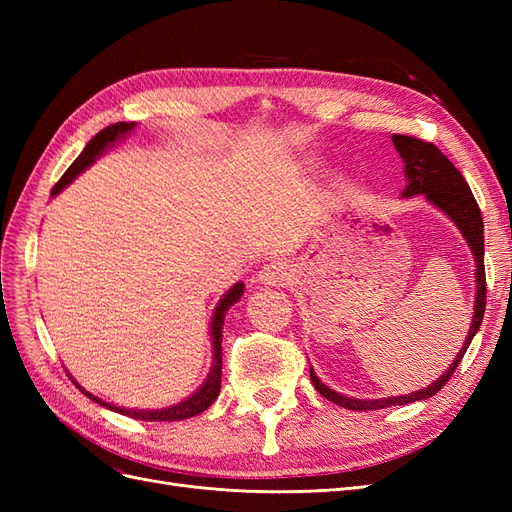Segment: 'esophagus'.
Here are the masks:
<instances>
[{
  "label": "esophagus",
  "mask_w": 512,
  "mask_h": 512,
  "mask_svg": "<svg viewBox=\"0 0 512 512\" xmlns=\"http://www.w3.org/2000/svg\"><path fill=\"white\" fill-rule=\"evenodd\" d=\"M258 282L265 286H284L288 282V271L284 262H267V265L258 271Z\"/></svg>",
  "instance_id": "34e87169"
}]
</instances>
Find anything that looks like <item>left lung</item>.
Segmentation results:
<instances>
[{"mask_svg": "<svg viewBox=\"0 0 512 512\" xmlns=\"http://www.w3.org/2000/svg\"><path fill=\"white\" fill-rule=\"evenodd\" d=\"M393 145L399 151L401 160L406 162V177L408 185L404 190V198L416 196V194H425L431 205H436L440 211H444L448 218L455 222V226L461 230L463 239L468 241L470 250L474 254L476 262V301H474V316L470 324V333L463 342V348L457 352L455 361L451 363L444 374L431 382L427 389L414 391L410 395H399V397H384V399H354L339 395L333 389H329L327 384H322L318 376L314 374V369L309 367V378H312L316 391L327 397L333 404L348 408V410H382V408H391V406H406L412 404V401H421L429 399L436 395L442 386L451 380L455 374V369L459 367L463 354H466L470 342L474 339L480 322H483L485 316V301H487V282H485V228H483V215H480V209L476 205V198L470 190L468 181L463 179V175L455 168V164L448 160L444 153L433 145L425 143L421 138L406 136V134H393Z\"/></svg>", "mask_w": 512, "mask_h": 512, "instance_id": "obj_1", "label": "left lung"}]
</instances>
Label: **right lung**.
<instances>
[{
  "label": "right lung",
  "instance_id": "add662e5",
  "mask_svg": "<svg viewBox=\"0 0 512 512\" xmlns=\"http://www.w3.org/2000/svg\"><path fill=\"white\" fill-rule=\"evenodd\" d=\"M134 126H136V123L119 121V123H113V126L104 128L102 132H98L87 143V147L83 149L81 156L72 162V166L66 170L64 177H61L55 183V188L51 190V196H57L61 190L66 188V185H70L76 179V175H81L89 164H94V160L98 156H102L106 147H111L115 141H119V138H123L128 132H132ZM243 288L245 286L241 282H237L220 299L218 307H215L213 320H211V339H213V365H211V371H209L207 380L200 384V389L194 395H190L188 399H183L181 404H175V406L164 408V410H130V408H119V406H113V404H106V401L98 399L96 395H91L89 391H85L83 386H79L76 382L74 384L79 386L81 393H85L89 399H94L96 404H100V406H104L108 410H115L119 414L138 418V421H183V418H190V416H196L200 412H205L213 404V401L218 399L220 386H222V327H224V318H226V312L230 309V305H235L241 299Z\"/></svg>",
  "mask_w": 512,
  "mask_h": 512
}]
</instances>
